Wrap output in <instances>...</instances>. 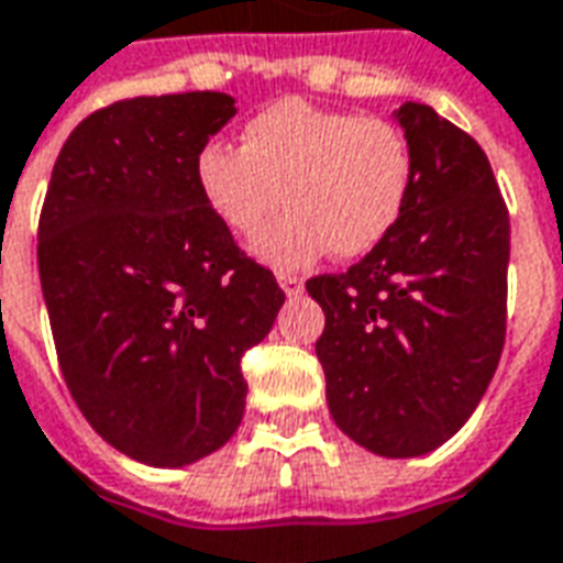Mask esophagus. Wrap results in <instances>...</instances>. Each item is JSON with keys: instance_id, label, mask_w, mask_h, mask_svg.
I'll list each match as a JSON object with an SVG mask.
<instances>
[{"instance_id": "esophagus-1", "label": "esophagus", "mask_w": 563, "mask_h": 563, "mask_svg": "<svg viewBox=\"0 0 563 563\" xmlns=\"http://www.w3.org/2000/svg\"><path fill=\"white\" fill-rule=\"evenodd\" d=\"M277 283H280V289L289 295V298L305 292V280H301V277H295V274H280V277H277Z\"/></svg>"}]
</instances>
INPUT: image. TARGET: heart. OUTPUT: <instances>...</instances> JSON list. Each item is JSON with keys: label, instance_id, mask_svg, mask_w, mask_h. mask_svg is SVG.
Returning a JSON list of instances; mask_svg holds the SVG:
<instances>
[{"label": "heart", "instance_id": "1", "mask_svg": "<svg viewBox=\"0 0 563 563\" xmlns=\"http://www.w3.org/2000/svg\"><path fill=\"white\" fill-rule=\"evenodd\" d=\"M411 176L396 124L298 97L255 112L241 148L207 143L195 158L200 198L238 238H255L289 203L253 246L277 271L305 268L329 250L338 258L372 253L402 219Z\"/></svg>", "mask_w": 563, "mask_h": 563}]
</instances>
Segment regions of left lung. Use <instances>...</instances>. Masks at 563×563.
<instances>
[{"instance_id": "left-lung-1", "label": "left lung", "mask_w": 563, "mask_h": 563, "mask_svg": "<svg viewBox=\"0 0 563 563\" xmlns=\"http://www.w3.org/2000/svg\"><path fill=\"white\" fill-rule=\"evenodd\" d=\"M415 176L390 238L308 280L338 430L380 457L430 454L470 420L506 341L509 213L482 145L432 106L396 112Z\"/></svg>"}]
</instances>
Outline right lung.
Listing matches in <instances>:
<instances>
[{
	"label": "right lung",
	"mask_w": 563,
	"mask_h": 563,
	"mask_svg": "<svg viewBox=\"0 0 563 563\" xmlns=\"http://www.w3.org/2000/svg\"><path fill=\"white\" fill-rule=\"evenodd\" d=\"M234 115L219 90L106 106L63 143L38 219L66 387L90 427L145 466H188L238 432L243 353L286 301L195 183L198 152Z\"/></svg>",
	"instance_id": "right-lung-1"
}]
</instances>
